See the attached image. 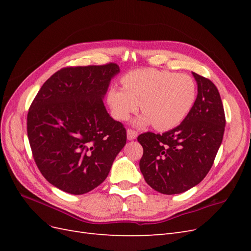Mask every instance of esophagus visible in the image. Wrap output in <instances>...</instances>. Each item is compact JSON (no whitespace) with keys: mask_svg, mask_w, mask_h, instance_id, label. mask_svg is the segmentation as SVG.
<instances>
[{"mask_svg":"<svg viewBox=\"0 0 251 251\" xmlns=\"http://www.w3.org/2000/svg\"><path fill=\"white\" fill-rule=\"evenodd\" d=\"M126 135H127L128 140H134V139H136V137H137V132L132 130V128H127Z\"/></svg>","mask_w":251,"mask_h":251,"instance_id":"1","label":"esophagus"}]
</instances>
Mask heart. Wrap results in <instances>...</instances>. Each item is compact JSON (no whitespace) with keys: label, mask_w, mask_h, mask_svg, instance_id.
I'll return each instance as SVG.
<instances>
[{"label":"heart","mask_w":251,"mask_h":251,"mask_svg":"<svg viewBox=\"0 0 251 251\" xmlns=\"http://www.w3.org/2000/svg\"><path fill=\"white\" fill-rule=\"evenodd\" d=\"M124 89L112 87L107 100L113 116L126 120L138 110L144 114L136 124L153 125L158 131L179 126L192 111L197 100V85L191 75L154 68H141L121 78Z\"/></svg>","instance_id":"heart-1"}]
</instances>
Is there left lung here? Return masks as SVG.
I'll return each instance as SVG.
<instances>
[{
	"label": "left lung",
	"instance_id": "obj_1",
	"mask_svg": "<svg viewBox=\"0 0 251 251\" xmlns=\"http://www.w3.org/2000/svg\"><path fill=\"white\" fill-rule=\"evenodd\" d=\"M198 95L182 123L163 134L138 136L143 148L139 166L147 183L164 195L181 194L199 184L214 164L225 130L219 91L210 79L193 72Z\"/></svg>",
	"mask_w": 251,
	"mask_h": 251
}]
</instances>
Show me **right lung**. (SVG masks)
Wrapping results in <instances>:
<instances>
[{"label": "right lung", "instance_id": "right-lung-1", "mask_svg": "<svg viewBox=\"0 0 251 251\" xmlns=\"http://www.w3.org/2000/svg\"><path fill=\"white\" fill-rule=\"evenodd\" d=\"M117 64L66 67L45 81L27 115L34 161L49 183L82 195L108 177L125 147L126 131L105 110L102 98Z\"/></svg>", "mask_w": 251, "mask_h": 251}]
</instances>
